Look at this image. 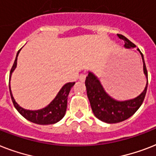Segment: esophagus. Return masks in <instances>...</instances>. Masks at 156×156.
<instances>
[{"label": "esophagus", "instance_id": "1", "mask_svg": "<svg viewBox=\"0 0 156 156\" xmlns=\"http://www.w3.org/2000/svg\"><path fill=\"white\" fill-rule=\"evenodd\" d=\"M78 78H79V80H80L81 82H84L86 79V75L85 74H80Z\"/></svg>", "mask_w": 156, "mask_h": 156}]
</instances>
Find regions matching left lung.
I'll return each instance as SVG.
<instances>
[{
  "label": "left lung",
  "instance_id": "left-lung-1",
  "mask_svg": "<svg viewBox=\"0 0 156 156\" xmlns=\"http://www.w3.org/2000/svg\"><path fill=\"white\" fill-rule=\"evenodd\" d=\"M117 36L119 39L123 40L125 44L124 47L126 48H132L136 47L134 44L129 41L124 35L118 34ZM137 50L140 52L143 59V73L147 78V84L143 92L133 99L122 100V101L115 100L104 90L100 79L92 72L90 71L88 72V75L86 78L85 84L90 107L94 115L99 120L104 121L105 123H118L129 118L140 108L144 100L148 84L147 70L143 53L138 48Z\"/></svg>",
  "mask_w": 156,
  "mask_h": 156
}]
</instances>
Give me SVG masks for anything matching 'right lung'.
I'll list each match as a JSON object with an SVG mask.
<instances>
[{
  "mask_svg": "<svg viewBox=\"0 0 156 156\" xmlns=\"http://www.w3.org/2000/svg\"><path fill=\"white\" fill-rule=\"evenodd\" d=\"M19 50L16 56L15 61L13 65V67L11 69L10 73H9V81H10L11 75L14 69L17 67V60L18 56L19 54ZM75 83H68L61 87L59 90L57 95L52 102L50 103L48 106L44 108L39 109V110H27L20 107L16 102L11 91L10 86H9V91L13 104L15 107V108L18 110L19 113L25 117L27 120L31 121L33 123L38 124V125H52L58 122L63 118L65 114H66V108H67V100H68V95L69 94L70 89L72 88Z\"/></svg>",
  "mask_w": 156,
  "mask_h": 156,
  "instance_id": "right-lung-1",
  "label": "right lung"
}]
</instances>
